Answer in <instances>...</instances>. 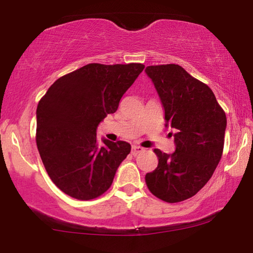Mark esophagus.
<instances>
[{"label": "esophagus", "instance_id": "1", "mask_svg": "<svg viewBox=\"0 0 253 253\" xmlns=\"http://www.w3.org/2000/svg\"><path fill=\"white\" fill-rule=\"evenodd\" d=\"M142 151H143V148L138 147V145H133V147H131V155L136 156V155H138Z\"/></svg>", "mask_w": 253, "mask_h": 253}]
</instances>
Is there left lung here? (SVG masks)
I'll return each mask as SVG.
<instances>
[{
	"instance_id": "8db88e82",
	"label": "left lung",
	"mask_w": 253,
	"mask_h": 253,
	"mask_svg": "<svg viewBox=\"0 0 253 253\" xmlns=\"http://www.w3.org/2000/svg\"><path fill=\"white\" fill-rule=\"evenodd\" d=\"M165 110V126L173 128L175 151L155 149L158 166L145 182L156 197L167 203L196 195L211 179L221 159L226 115L211 88L175 64L148 66Z\"/></svg>"
}]
</instances>
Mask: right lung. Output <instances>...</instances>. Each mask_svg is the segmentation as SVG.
<instances>
[{
  "label": "right lung",
  "instance_id": "obj_1",
  "mask_svg": "<svg viewBox=\"0 0 253 253\" xmlns=\"http://www.w3.org/2000/svg\"><path fill=\"white\" fill-rule=\"evenodd\" d=\"M144 69L143 64H88L57 79L37 109V145L57 187L69 196L89 201L111 187L130 152L125 141L111 142L96 130Z\"/></svg>",
  "mask_w": 253,
  "mask_h": 253
}]
</instances>
